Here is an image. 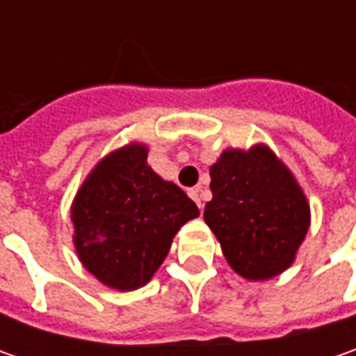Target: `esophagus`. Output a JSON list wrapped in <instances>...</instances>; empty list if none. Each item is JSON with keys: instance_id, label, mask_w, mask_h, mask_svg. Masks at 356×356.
<instances>
[{"instance_id": "1", "label": "esophagus", "mask_w": 356, "mask_h": 356, "mask_svg": "<svg viewBox=\"0 0 356 356\" xmlns=\"http://www.w3.org/2000/svg\"><path fill=\"white\" fill-rule=\"evenodd\" d=\"M188 194H190V198L196 202V206H198L200 210H202V198H200V188H192V190H188Z\"/></svg>"}]
</instances>
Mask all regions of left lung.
Returning <instances> with one entry per match:
<instances>
[{"label": "left lung", "mask_w": 356, "mask_h": 356, "mask_svg": "<svg viewBox=\"0 0 356 356\" xmlns=\"http://www.w3.org/2000/svg\"><path fill=\"white\" fill-rule=\"evenodd\" d=\"M210 178L204 220L229 267L243 280L266 281L293 266L311 208L281 158L264 143L226 148L210 166Z\"/></svg>", "instance_id": "8db88e82"}]
</instances>
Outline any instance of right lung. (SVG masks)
Instances as JSON below:
<instances>
[{
	"mask_svg": "<svg viewBox=\"0 0 356 356\" xmlns=\"http://www.w3.org/2000/svg\"><path fill=\"white\" fill-rule=\"evenodd\" d=\"M148 146L129 143L89 172L71 204L73 245L83 267L103 285L132 291L146 285L170 252L172 239L198 206L146 162Z\"/></svg>",
	"mask_w": 356,
	"mask_h": 356,
	"instance_id": "1",
	"label": "right lung"
}]
</instances>
